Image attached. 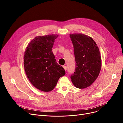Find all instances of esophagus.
I'll return each instance as SVG.
<instances>
[{
    "label": "esophagus",
    "mask_w": 123,
    "mask_h": 123,
    "mask_svg": "<svg viewBox=\"0 0 123 123\" xmlns=\"http://www.w3.org/2000/svg\"><path fill=\"white\" fill-rule=\"evenodd\" d=\"M63 68H64V70H65V71L67 70V67L66 66H63Z\"/></svg>",
    "instance_id": "esophagus-1"
}]
</instances>
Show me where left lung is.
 <instances>
[{
  "label": "left lung",
  "instance_id": "obj_1",
  "mask_svg": "<svg viewBox=\"0 0 123 123\" xmlns=\"http://www.w3.org/2000/svg\"><path fill=\"white\" fill-rule=\"evenodd\" d=\"M76 68L71 76L74 85L84 89L97 78L101 69V57L98 47L93 39L83 34H72Z\"/></svg>",
  "mask_w": 123,
  "mask_h": 123
}]
</instances>
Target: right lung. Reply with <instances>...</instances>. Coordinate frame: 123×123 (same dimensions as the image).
Segmentation results:
<instances>
[{
  "label": "right lung",
  "mask_w": 123,
  "mask_h": 123,
  "mask_svg": "<svg viewBox=\"0 0 123 123\" xmlns=\"http://www.w3.org/2000/svg\"><path fill=\"white\" fill-rule=\"evenodd\" d=\"M58 35L38 36L28 44L24 55V66L29 81L35 88L49 92L65 71L56 61L53 46Z\"/></svg>",
  "instance_id": "1"
}]
</instances>
